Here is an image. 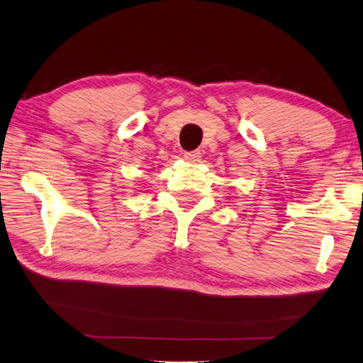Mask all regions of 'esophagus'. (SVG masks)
Instances as JSON below:
<instances>
[{"instance_id": "1", "label": "esophagus", "mask_w": 363, "mask_h": 363, "mask_svg": "<svg viewBox=\"0 0 363 363\" xmlns=\"http://www.w3.org/2000/svg\"><path fill=\"white\" fill-rule=\"evenodd\" d=\"M183 159L188 160V162H199L201 152L199 151H185L183 152Z\"/></svg>"}]
</instances>
